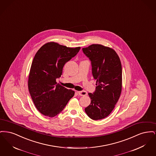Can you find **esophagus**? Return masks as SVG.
Segmentation results:
<instances>
[{
    "label": "esophagus",
    "instance_id": "obj_1",
    "mask_svg": "<svg viewBox=\"0 0 156 156\" xmlns=\"http://www.w3.org/2000/svg\"><path fill=\"white\" fill-rule=\"evenodd\" d=\"M78 94H79V95L80 96H85L87 95V92L85 90H82V91H78Z\"/></svg>",
    "mask_w": 156,
    "mask_h": 156
}]
</instances>
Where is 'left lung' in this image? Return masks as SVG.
Instances as JSON below:
<instances>
[{
  "label": "left lung",
  "instance_id": "8db88e82",
  "mask_svg": "<svg viewBox=\"0 0 156 156\" xmlns=\"http://www.w3.org/2000/svg\"><path fill=\"white\" fill-rule=\"evenodd\" d=\"M82 51L91 61L92 75L97 80L96 90L88 94L90 104L85 111L90 119H104L113 110L121 94V62L113 49L103 45H90Z\"/></svg>",
  "mask_w": 156,
  "mask_h": 156
}]
</instances>
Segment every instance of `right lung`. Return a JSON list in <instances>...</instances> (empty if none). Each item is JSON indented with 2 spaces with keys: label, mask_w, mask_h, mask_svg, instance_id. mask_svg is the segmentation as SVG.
<instances>
[{
  "label": "right lung",
  "mask_w": 156,
  "mask_h": 156,
  "mask_svg": "<svg viewBox=\"0 0 156 156\" xmlns=\"http://www.w3.org/2000/svg\"><path fill=\"white\" fill-rule=\"evenodd\" d=\"M80 49L49 42L36 52L30 68L28 88L36 108L43 115L55 116L74 97V91L57 83L56 79L62 75L65 64Z\"/></svg>",
  "instance_id": "obj_1"
}]
</instances>
